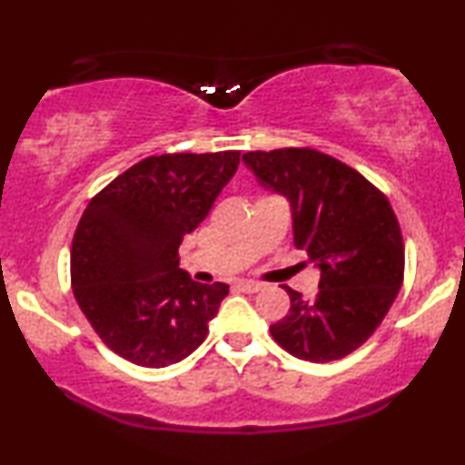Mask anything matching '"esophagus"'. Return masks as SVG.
I'll return each instance as SVG.
<instances>
[{"instance_id": "1", "label": "esophagus", "mask_w": 465, "mask_h": 465, "mask_svg": "<svg viewBox=\"0 0 465 465\" xmlns=\"http://www.w3.org/2000/svg\"><path fill=\"white\" fill-rule=\"evenodd\" d=\"M236 288H240V291H244V292H258V291H262V284H260V282H251V280H238Z\"/></svg>"}]
</instances>
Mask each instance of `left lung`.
<instances>
[{
  "instance_id": "8db88e82",
  "label": "left lung",
  "mask_w": 465,
  "mask_h": 465,
  "mask_svg": "<svg viewBox=\"0 0 465 465\" xmlns=\"http://www.w3.org/2000/svg\"><path fill=\"white\" fill-rule=\"evenodd\" d=\"M242 162L264 190L288 201L297 249L322 271L314 300L284 286L291 311L271 334L297 359H343L382 323L402 286V233L387 196L312 148L253 151Z\"/></svg>"
}]
</instances>
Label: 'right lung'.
<instances>
[{
    "label": "right lung",
    "mask_w": 465,
    "mask_h": 465,
    "mask_svg": "<svg viewBox=\"0 0 465 465\" xmlns=\"http://www.w3.org/2000/svg\"><path fill=\"white\" fill-rule=\"evenodd\" d=\"M238 151L174 153L131 165L89 201L72 242V288L122 359L165 367L207 336L229 286L179 269V244L236 174Z\"/></svg>",
    "instance_id": "obj_1"
}]
</instances>
